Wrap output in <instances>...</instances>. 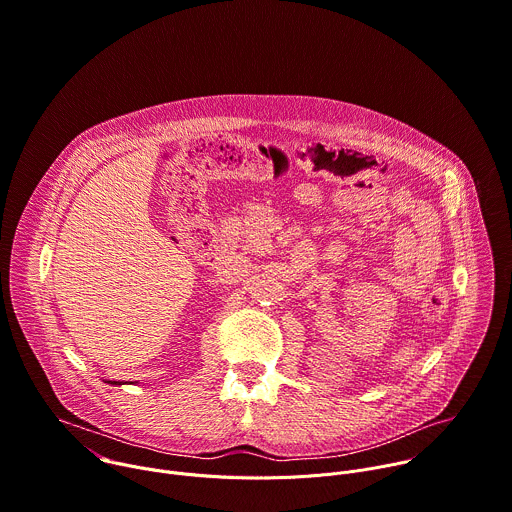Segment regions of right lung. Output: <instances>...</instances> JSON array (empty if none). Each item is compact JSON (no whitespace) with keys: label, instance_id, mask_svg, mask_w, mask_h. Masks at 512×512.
<instances>
[{"label":"right lung","instance_id":"obj_1","mask_svg":"<svg viewBox=\"0 0 512 512\" xmlns=\"http://www.w3.org/2000/svg\"><path fill=\"white\" fill-rule=\"evenodd\" d=\"M114 384H116V382H114Z\"/></svg>","mask_w":512,"mask_h":512}]
</instances>
